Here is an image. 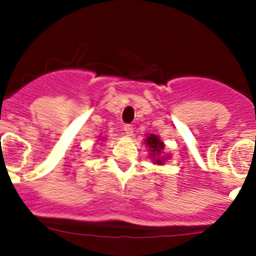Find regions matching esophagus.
Here are the masks:
<instances>
[{"label":"esophagus","mask_w":256,"mask_h":256,"mask_svg":"<svg viewBox=\"0 0 256 256\" xmlns=\"http://www.w3.org/2000/svg\"><path fill=\"white\" fill-rule=\"evenodd\" d=\"M123 130H124V133H126V136H132L133 134V126H132V124H124Z\"/></svg>","instance_id":"34e87169"}]
</instances>
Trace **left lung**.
Here are the masks:
<instances>
[{"mask_svg":"<svg viewBox=\"0 0 256 256\" xmlns=\"http://www.w3.org/2000/svg\"><path fill=\"white\" fill-rule=\"evenodd\" d=\"M146 144L151 148V156H155L156 158L155 159L156 164H162L164 160H162V158H158V155H159V154L162 152V148H164V144H162V142L160 141L159 137L155 134H150L148 138H146Z\"/></svg>","mask_w":256,"mask_h":256,"instance_id":"1","label":"left lung"}]
</instances>
